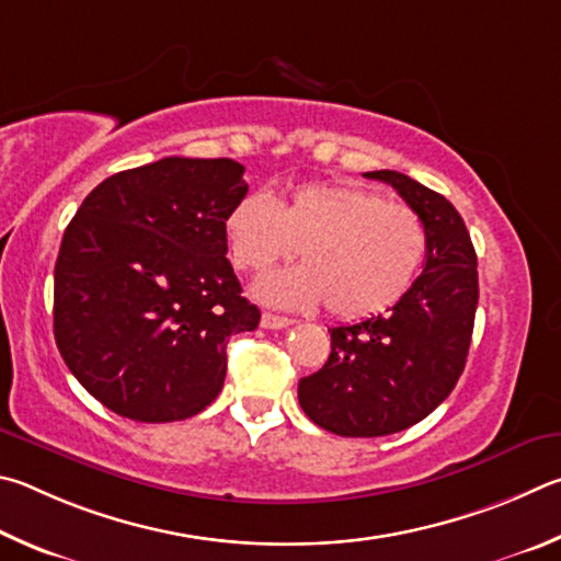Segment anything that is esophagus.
<instances>
[{
	"mask_svg": "<svg viewBox=\"0 0 561 561\" xmlns=\"http://www.w3.org/2000/svg\"><path fill=\"white\" fill-rule=\"evenodd\" d=\"M288 325H293L290 318L275 316V312H263V316H261V328H265V330H283Z\"/></svg>",
	"mask_w": 561,
	"mask_h": 561,
	"instance_id": "34e87169",
	"label": "esophagus"
}]
</instances>
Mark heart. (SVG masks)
<instances>
[{
    "label": "heart",
    "mask_w": 561,
    "mask_h": 561,
    "mask_svg": "<svg viewBox=\"0 0 561 561\" xmlns=\"http://www.w3.org/2000/svg\"><path fill=\"white\" fill-rule=\"evenodd\" d=\"M226 241L241 271H263L298 253L306 265L255 283V296L280 308H312L357 320L404 296L424 263L428 236L407 204L357 184H306L275 204L251 192L226 216Z\"/></svg>",
    "instance_id": "b5f03b06"
}]
</instances>
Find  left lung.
<instances>
[{
	"mask_svg": "<svg viewBox=\"0 0 561 561\" xmlns=\"http://www.w3.org/2000/svg\"><path fill=\"white\" fill-rule=\"evenodd\" d=\"M426 226L424 273L387 316L330 330L325 367L302 377L300 407L337 436L375 438L426 419L463 375L478 308V259L463 219L444 194L379 170Z\"/></svg>",
	"mask_w": 561,
	"mask_h": 561,
	"instance_id": "1",
	"label": "left lung"
}]
</instances>
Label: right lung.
Segmentation results:
<instances>
[{"mask_svg": "<svg viewBox=\"0 0 561 561\" xmlns=\"http://www.w3.org/2000/svg\"><path fill=\"white\" fill-rule=\"evenodd\" d=\"M243 164L164 157L107 176L66 226L54 337L88 394L117 416L167 424L219 397L231 335L259 328L226 259Z\"/></svg>", "mask_w": 561, "mask_h": 561, "instance_id": "right-lung-1", "label": "right lung"}]
</instances>
